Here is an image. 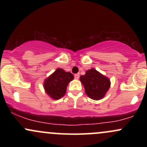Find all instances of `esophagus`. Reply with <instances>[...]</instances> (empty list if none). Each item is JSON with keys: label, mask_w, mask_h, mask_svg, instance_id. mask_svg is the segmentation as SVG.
<instances>
[{"label": "esophagus", "mask_w": 147, "mask_h": 147, "mask_svg": "<svg viewBox=\"0 0 147 147\" xmlns=\"http://www.w3.org/2000/svg\"><path fill=\"white\" fill-rule=\"evenodd\" d=\"M75 78L76 79H79V74H75Z\"/></svg>", "instance_id": "obj_1"}]
</instances>
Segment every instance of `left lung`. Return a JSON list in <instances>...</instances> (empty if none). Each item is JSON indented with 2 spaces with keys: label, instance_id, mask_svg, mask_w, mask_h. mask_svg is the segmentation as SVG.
Returning a JSON list of instances; mask_svg holds the SVG:
<instances>
[{
  "label": "left lung",
  "instance_id": "left-lung-1",
  "mask_svg": "<svg viewBox=\"0 0 147 147\" xmlns=\"http://www.w3.org/2000/svg\"><path fill=\"white\" fill-rule=\"evenodd\" d=\"M80 82L88 97L94 100L104 98L111 86L110 79L94 68L88 70L85 75L81 76Z\"/></svg>",
  "mask_w": 147,
  "mask_h": 147
}]
</instances>
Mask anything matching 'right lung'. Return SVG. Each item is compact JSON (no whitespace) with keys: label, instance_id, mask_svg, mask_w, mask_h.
Returning a JSON list of instances; mask_svg holds the SVG:
<instances>
[{"label":"right lung","instance_id":"right-lung-1","mask_svg":"<svg viewBox=\"0 0 147 147\" xmlns=\"http://www.w3.org/2000/svg\"><path fill=\"white\" fill-rule=\"evenodd\" d=\"M73 79L74 76L71 72H65L62 68H57L45 79L43 88L50 98L57 100L65 95L69 82Z\"/></svg>","mask_w":147,"mask_h":147}]
</instances>
